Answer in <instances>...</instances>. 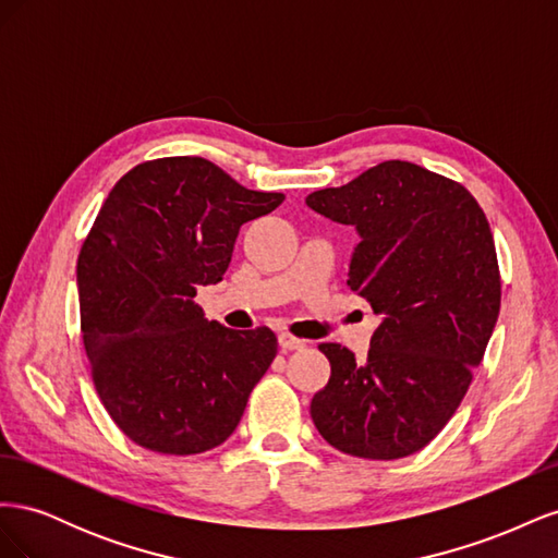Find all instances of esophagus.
<instances>
[{"label":"esophagus","instance_id":"34e87169","mask_svg":"<svg viewBox=\"0 0 558 558\" xmlns=\"http://www.w3.org/2000/svg\"><path fill=\"white\" fill-rule=\"evenodd\" d=\"M279 347H281L283 351H295V349L305 347V340H298V337H293V335H289V332H281V335H279Z\"/></svg>","mask_w":558,"mask_h":558}]
</instances>
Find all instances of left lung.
Returning a JSON list of instances; mask_svg holds the SVG:
<instances>
[{"instance_id":"8db88e82","label":"left lung","mask_w":558,"mask_h":558,"mask_svg":"<svg viewBox=\"0 0 558 558\" xmlns=\"http://www.w3.org/2000/svg\"><path fill=\"white\" fill-rule=\"evenodd\" d=\"M305 202L356 228L347 283L381 316L365 361L318 344L330 379L312 398L314 426L359 459H402L447 426L484 359L500 312L492 228L461 183L404 160Z\"/></svg>"}]
</instances>
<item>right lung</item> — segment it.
<instances>
[{
  "instance_id": "obj_1",
  "label": "right lung",
  "mask_w": 558,
  "mask_h": 558,
  "mask_svg": "<svg viewBox=\"0 0 558 558\" xmlns=\"http://www.w3.org/2000/svg\"><path fill=\"white\" fill-rule=\"evenodd\" d=\"M281 202L197 156L142 162L111 189L76 283L97 396L132 442L189 456L238 428L277 335L207 320L193 298L223 279L240 228Z\"/></svg>"
}]
</instances>
